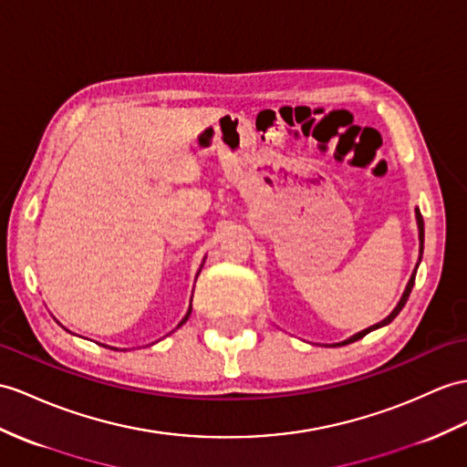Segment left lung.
Returning <instances> with one entry per match:
<instances>
[{"instance_id":"left-lung-1","label":"left lung","mask_w":467,"mask_h":467,"mask_svg":"<svg viewBox=\"0 0 467 467\" xmlns=\"http://www.w3.org/2000/svg\"><path fill=\"white\" fill-rule=\"evenodd\" d=\"M414 212H416V223H418V242H420V255H418V264H416V267H414V271H412V275H410V279H408V283H406V289H404V293H402L400 301L396 303V306H394V309H392V313H390L389 317H386V319H382L380 323L372 325V327L365 328V331H360V333H357V335H352V337H348V338H345V340H340V343H335V345H331V347H343V345H348V343H355V340H358V338H362V337H365V335H368L370 331H377V328H380V327L390 325V323L396 319V315L402 311V306L406 305L408 297H410V291H412V287H414V279H416V271H418L420 261H422V252H424V220H422V213H420V210H418V208H416Z\"/></svg>"}]
</instances>
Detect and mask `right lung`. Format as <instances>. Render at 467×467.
<instances>
[{
	"label": "right lung",
	"instance_id": "1",
	"mask_svg": "<svg viewBox=\"0 0 467 467\" xmlns=\"http://www.w3.org/2000/svg\"><path fill=\"white\" fill-rule=\"evenodd\" d=\"M203 261H206V259H203ZM202 265H203V264H202ZM202 265H200V271H202ZM200 271H198V273H200ZM190 313H192V299H190V306H188V313L184 315V319H182V321L178 323V327H176V328H180L182 325H184V323L188 321V317H190ZM102 347H105V345H102ZM109 348H112V347H109ZM112 350H119V348H112Z\"/></svg>",
	"mask_w": 467,
	"mask_h": 467
}]
</instances>
